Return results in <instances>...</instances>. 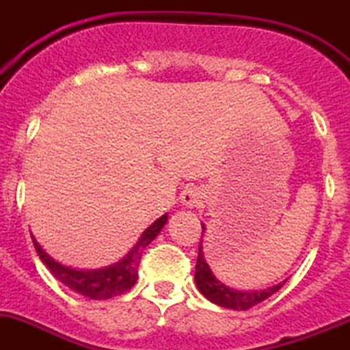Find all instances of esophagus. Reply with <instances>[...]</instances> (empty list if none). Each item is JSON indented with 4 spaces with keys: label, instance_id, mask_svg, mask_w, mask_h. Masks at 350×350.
<instances>
[{
    "label": "esophagus",
    "instance_id": "obj_1",
    "mask_svg": "<svg viewBox=\"0 0 350 350\" xmlns=\"http://www.w3.org/2000/svg\"><path fill=\"white\" fill-rule=\"evenodd\" d=\"M204 197H202V192H200L199 188H187L183 193H181V202H183V206H187V208H199V206H202V202H204Z\"/></svg>",
    "mask_w": 350,
    "mask_h": 350
}]
</instances>
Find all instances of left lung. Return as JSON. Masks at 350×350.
<instances>
[{"label": "left lung", "mask_w": 350, "mask_h": 350, "mask_svg": "<svg viewBox=\"0 0 350 350\" xmlns=\"http://www.w3.org/2000/svg\"><path fill=\"white\" fill-rule=\"evenodd\" d=\"M202 229H204V226H202ZM196 284L200 294L211 303H215V305L232 310H248L262 303L269 296H273L284 285V282L278 285H273L271 288H264V291H245V293L243 291H234V288L221 284L217 276L213 275L208 262L204 260L202 247L199 243V255H197L196 264Z\"/></svg>", "instance_id": "left-lung-1"}]
</instances>
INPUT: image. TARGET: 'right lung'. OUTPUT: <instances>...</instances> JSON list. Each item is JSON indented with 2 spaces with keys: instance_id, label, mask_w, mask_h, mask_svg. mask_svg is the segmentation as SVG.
Instances as JSON below:
<instances>
[{
  "instance_id": "right-lung-1",
  "label": "right lung",
  "mask_w": 350,
  "mask_h": 350,
  "mask_svg": "<svg viewBox=\"0 0 350 350\" xmlns=\"http://www.w3.org/2000/svg\"><path fill=\"white\" fill-rule=\"evenodd\" d=\"M167 221V215L158 218L153 221L148 229L142 232L139 241L135 243V247L126 254V257L120 260V262L112 264L103 269H93V271H83V269H72V267L62 266L54 259H51L42 247L33 238V245L36 248V254L40 255L42 262L49 267V271L56 276L57 280L65 284L66 287L75 291L77 294L91 297V299H109L112 296H120V294L126 293L129 288H132L137 282V269L139 262H141L142 252L144 248L153 241L158 236V232L163 229Z\"/></svg>"
}]
</instances>
